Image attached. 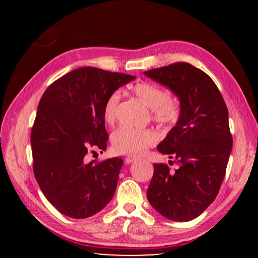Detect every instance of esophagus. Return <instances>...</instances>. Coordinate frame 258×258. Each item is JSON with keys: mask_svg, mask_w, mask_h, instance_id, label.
Listing matches in <instances>:
<instances>
[{"mask_svg": "<svg viewBox=\"0 0 258 258\" xmlns=\"http://www.w3.org/2000/svg\"><path fill=\"white\" fill-rule=\"evenodd\" d=\"M137 159H138L137 157L128 156V157H126V158H125V163H126V164H132V163H134V161L137 160Z\"/></svg>", "mask_w": 258, "mask_h": 258, "instance_id": "1", "label": "esophagus"}]
</instances>
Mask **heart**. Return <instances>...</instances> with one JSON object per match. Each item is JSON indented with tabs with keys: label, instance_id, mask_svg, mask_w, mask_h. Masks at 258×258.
<instances>
[{
	"label": "heart",
	"instance_id": "b5f03b06",
	"mask_svg": "<svg viewBox=\"0 0 258 258\" xmlns=\"http://www.w3.org/2000/svg\"><path fill=\"white\" fill-rule=\"evenodd\" d=\"M133 93L140 101L151 109L152 118L159 125L175 124L181 115L177 100L158 85L150 82H139L132 87ZM119 102V93L115 91L108 95L102 106V116L107 124L116 119V110ZM158 142V134L152 130L120 127L111 135V147L117 154L139 156Z\"/></svg>",
	"mask_w": 258,
	"mask_h": 258
}]
</instances>
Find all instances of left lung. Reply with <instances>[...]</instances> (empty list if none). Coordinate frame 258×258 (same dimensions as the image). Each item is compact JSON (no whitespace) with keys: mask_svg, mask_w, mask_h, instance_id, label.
I'll use <instances>...</instances> for the list:
<instances>
[{"mask_svg":"<svg viewBox=\"0 0 258 258\" xmlns=\"http://www.w3.org/2000/svg\"><path fill=\"white\" fill-rule=\"evenodd\" d=\"M145 75L171 89L181 103V115L157 149L178 164H154L147 197L164 217L187 222L198 217L220 191L225 176L232 134L224 99L214 81L187 62L150 69Z\"/></svg>","mask_w":258,"mask_h":258,"instance_id":"8db88e82","label":"left lung"}]
</instances>
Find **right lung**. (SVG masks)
Masks as SVG:
<instances>
[{
  "label": "right lung",
  "mask_w": 258,
  "mask_h": 258,
  "mask_svg": "<svg viewBox=\"0 0 258 258\" xmlns=\"http://www.w3.org/2000/svg\"><path fill=\"white\" fill-rule=\"evenodd\" d=\"M135 76L82 67L58 78L38 103L30 134L33 171L45 198L73 218H86L115 195L121 158L90 155L107 149L102 106L111 92Z\"/></svg>",
  "instance_id": "obj_1"
}]
</instances>
